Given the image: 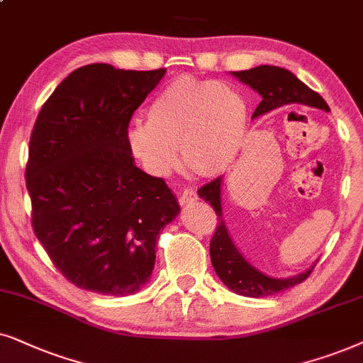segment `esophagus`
I'll use <instances>...</instances> for the list:
<instances>
[{
    "mask_svg": "<svg viewBox=\"0 0 363 363\" xmlns=\"http://www.w3.org/2000/svg\"><path fill=\"white\" fill-rule=\"evenodd\" d=\"M197 201V192L194 189H191V187H187V189L182 191L181 197H179V202H181L182 206H187L191 204V202Z\"/></svg>",
    "mask_w": 363,
    "mask_h": 363,
    "instance_id": "34e87169",
    "label": "esophagus"
}]
</instances>
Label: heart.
Returning a JSON list of instances; mask_svg holds the SVG:
<instances>
[{
    "label": "heart",
    "instance_id": "heart-1",
    "mask_svg": "<svg viewBox=\"0 0 363 363\" xmlns=\"http://www.w3.org/2000/svg\"><path fill=\"white\" fill-rule=\"evenodd\" d=\"M247 101L238 89L212 79L181 76L159 93L147 123L129 129L131 151L149 172L164 176L182 161L199 176L224 172L239 156L247 133Z\"/></svg>",
    "mask_w": 363,
    "mask_h": 363
}]
</instances>
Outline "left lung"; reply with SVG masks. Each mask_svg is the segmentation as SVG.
<instances>
[{
	"mask_svg": "<svg viewBox=\"0 0 363 363\" xmlns=\"http://www.w3.org/2000/svg\"><path fill=\"white\" fill-rule=\"evenodd\" d=\"M240 83L247 84L254 91L262 96L257 108H255L252 118L267 114L270 111L286 108V106L302 104L308 108L322 109L330 113L323 98L315 91H312L307 84H303L296 74L279 66L262 65L247 71L230 72ZM199 197L209 202L212 209L219 217V225L211 239V262L219 279L230 289L232 292L240 294L245 297H267L274 294L287 291L297 284L306 280L312 274L315 264L306 272L294 275L287 279L269 277L250 265L242 257L234 242H232L229 230H227L224 214H222V177L207 182L199 191Z\"/></svg>",
	"mask_w": 363,
	"mask_h": 363,
	"instance_id": "1",
	"label": "left lung"
}]
</instances>
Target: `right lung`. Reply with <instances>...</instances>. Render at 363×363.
Instances as JSON below:
<instances>
[{
	"instance_id": "obj_1",
	"label": "right lung",
	"mask_w": 363,
	"mask_h": 363,
	"mask_svg": "<svg viewBox=\"0 0 363 363\" xmlns=\"http://www.w3.org/2000/svg\"><path fill=\"white\" fill-rule=\"evenodd\" d=\"M166 69L77 67L38 114L26 187L36 238L79 289L124 297L149 282L159 232L179 214L162 177L134 164L128 128Z\"/></svg>"
}]
</instances>
